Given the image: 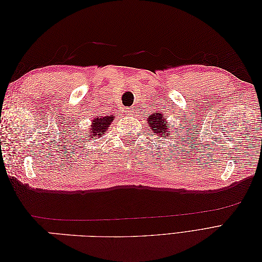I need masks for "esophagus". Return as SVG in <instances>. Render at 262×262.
I'll return each mask as SVG.
<instances>
[{
    "instance_id": "34e87169",
    "label": "esophagus",
    "mask_w": 262,
    "mask_h": 262,
    "mask_svg": "<svg viewBox=\"0 0 262 262\" xmlns=\"http://www.w3.org/2000/svg\"><path fill=\"white\" fill-rule=\"evenodd\" d=\"M125 114L128 116H133L134 115V108L133 107L125 108Z\"/></svg>"
}]
</instances>
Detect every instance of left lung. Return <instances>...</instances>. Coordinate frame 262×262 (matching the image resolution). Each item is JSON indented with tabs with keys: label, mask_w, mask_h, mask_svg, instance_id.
I'll list each match as a JSON object with an SVG mask.
<instances>
[{
	"label": "left lung",
	"mask_w": 262,
	"mask_h": 262,
	"mask_svg": "<svg viewBox=\"0 0 262 262\" xmlns=\"http://www.w3.org/2000/svg\"><path fill=\"white\" fill-rule=\"evenodd\" d=\"M147 126L152 130V137L157 134V137L160 138H166L167 139L168 137L175 136L176 133H173L172 130L170 129V124L168 123L167 118H166L161 110L158 112L150 114V116L147 118ZM178 136V134H177ZM161 141V140H160ZM162 142V141H161Z\"/></svg>",
	"instance_id": "obj_1"
}]
</instances>
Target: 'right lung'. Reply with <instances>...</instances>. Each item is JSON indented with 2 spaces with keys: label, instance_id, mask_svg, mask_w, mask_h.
Masks as SVG:
<instances>
[{
  "label": "right lung",
  "instance_id": "1",
  "mask_svg": "<svg viewBox=\"0 0 262 262\" xmlns=\"http://www.w3.org/2000/svg\"><path fill=\"white\" fill-rule=\"evenodd\" d=\"M115 119V117L112 116H105V117H98L95 118L94 120L92 121V125L90 128L89 133L85 134V137H83L84 141L87 140L89 138L90 140H95L96 138H101L102 134H106L105 132L109 129L110 123L113 122V120ZM83 142V141H82Z\"/></svg>",
  "mask_w": 262,
  "mask_h": 262
}]
</instances>
